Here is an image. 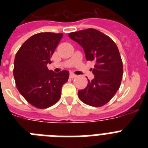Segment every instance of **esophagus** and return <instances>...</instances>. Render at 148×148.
<instances>
[{
    "label": "esophagus",
    "instance_id": "34e87169",
    "mask_svg": "<svg viewBox=\"0 0 148 148\" xmlns=\"http://www.w3.org/2000/svg\"><path fill=\"white\" fill-rule=\"evenodd\" d=\"M70 77L71 78H75V77H77V75H75V74H74V73H71L70 74Z\"/></svg>",
    "mask_w": 148,
    "mask_h": 148
}]
</instances>
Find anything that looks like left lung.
Wrapping results in <instances>:
<instances>
[{
  "mask_svg": "<svg viewBox=\"0 0 148 148\" xmlns=\"http://www.w3.org/2000/svg\"><path fill=\"white\" fill-rule=\"evenodd\" d=\"M69 37L82 47L87 61H95L94 78L78 92L82 102L93 107L104 105L121 84L123 64L118 47L108 35L95 29L71 32Z\"/></svg>",
  "mask_w": 148,
  "mask_h": 148,
  "instance_id": "1",
  "label": "left lung"
}]
</instances>
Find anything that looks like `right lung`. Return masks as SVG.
<instances>
[{
    "label": "right lung",
    "mask_w": 148,
    "mask_h": 148,
    "mask_svg": "<svg viewBox=\"0 0 148 148\" xmlns=\"http://www.w3.org/2000/svg\"><path fill=\"white\" fill-rule=\"evenodd\" d=\"M63 34L40 32L32 35L15 55L13 75L21 95L35 108L44 109L56 104L61 97L62 86L67 82L69 72L55 73L51 64Z\"/></svg>",
    "instance_id": "right-lung-1"
}]
</instances>
